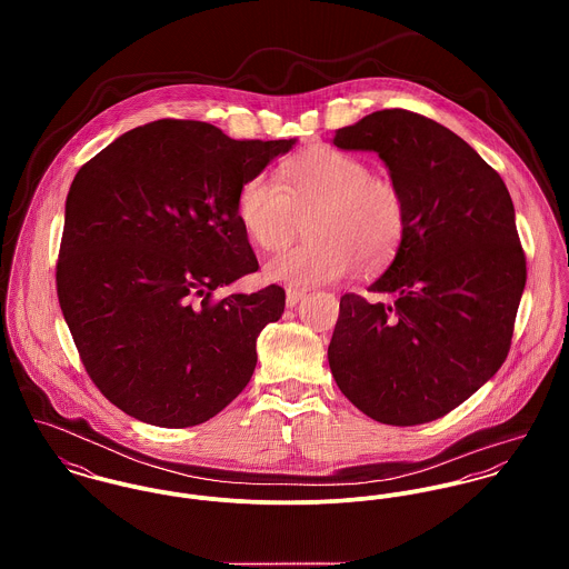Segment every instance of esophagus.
<instances>
[{
    "instance_id": "34e87169",
    "label": "esophagus",
    "mask_w": 569,
    "mask_h": 569,
    "mask_svg": "<svg viewBox=\"0 0 569 569\" xmlns=\"http://www.w3.org/2000/svg\"><path fill=\"white\" fill-rule=\"evenodd\" d=\"M305 298L302 289H287V307H296Z\"/></svg>"
}]
</instances>
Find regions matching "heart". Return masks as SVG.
Segmentation results:
<instances>
[{
	"mask_svg": "<svg viewBox=\"0 0 569 569\" xmlns=\"http://www.w3.org/2000/svg\"><path fill=\"white\" fill-rule=\"evenodd\" d=\"M244 179L237 192V219L247 239L264 251L289 243L307 219L305 243L289 247L264 264L269 280L313 287L388 267L407 232L403 190L359 156L318 147L276 170Z\"/></svg>",
	"mask_w": 569,
	"mask_h": 569,
	"instance_id": "1",
	"label": "heart"
}]
</instances>
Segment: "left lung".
<instances>
[{
  "instance_id": "1",
  "label": "left lung",
  "mask_w": 569,
  "mask_h": 569,
  "mask_svg": "<svg viewBox=\"0 0 569 569\" xmlns=\"http://www.w3.org/2000/svg\"><path fill=\"white\" fill-rule=\"evenodd\" d=\"M377 151L403 190V244L368 291L343 293L328 346L343 397L383 425H420L465 403L508 357L526 253L499 172L447 127L383 109L335 131Z\"/></svg>"
}]
</instances>
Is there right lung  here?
<instances>
[{
  "label": "right lung",
  "instance_id": "obj_1",
  "mask_svg": "<svg viewBox=\"0 0 569 569\" xmlns=\"http://www.w3.org/2000/svg\"><path fill=\"white\" fill-rule=\"evenodd\" d=\"M293 144L166 118L82 163L66 201L57 293L89 379L124 413L192 427L243 392L284 289L214 291L258 269L237 192Z\"/></svg>",
  "mask_w": 569,
  "mask_h": 569
}]
</instances>
